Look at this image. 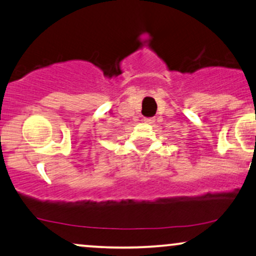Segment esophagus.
<instances>
[{"label":"esophagus","instance_id":"esophagus-1","mask_svg":"<svg viewBox=\"0 0 256 256\" xmlns=\"http://www.w3.org/2000/svg\"><path fill=\"white\" fill-rule=\"evenodd\" d=\"M154 120H156V119H154V117H152V118H144V122H148V124H154Z\"/></svg>","mask_w":256,"mask_h":256}]
</instances>
